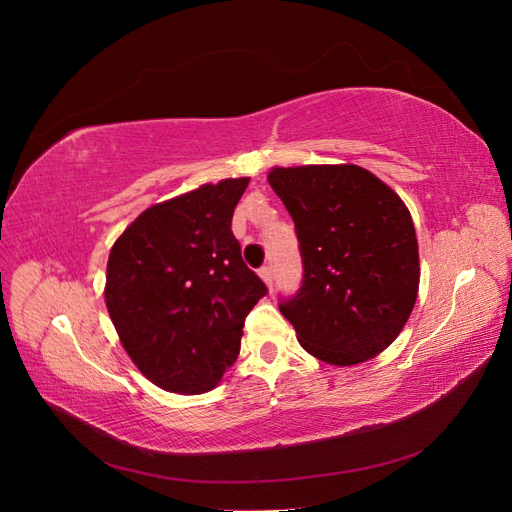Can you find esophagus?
Returning <instances> with one entry per match:
<instances>
[{"mask_svg": "<svg viewBox=\"0 0 512 512\" xmlns=\"http://www.w3.org/2000/svg\"><path fill=\"white\" fill-rule=\"evenodd\" d=\"M258 275H260V280L267 284V288L271 290L273 288V269L271 267H262L260 271H258Z\"/></svg>", "mask_w": 512, "mask_h": 512, "instance_id": "esophagus-1", "label": "esophagus"}]
</instances>
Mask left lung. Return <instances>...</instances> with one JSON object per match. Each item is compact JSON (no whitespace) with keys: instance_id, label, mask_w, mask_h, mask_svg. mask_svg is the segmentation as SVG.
I'll list each match as a JSON object with an SVG mask.
<instances>
[{"instance_id":"obj_1","label":"left lung","mask_w":512,"mask_h":512,"mask_svg":"<svg viewBox=\"0 0 512 512\" xmlns=\"http://www.w3.org/2000/svg\"><path fill=\"white\" fill-rule=\"evenodd\" d=\"M267 179L292 215L305 269L282 316L322 363L374 359L406 327L421 282L406 203L356 164L273 166Z\"/></svg>"}]
</instances>
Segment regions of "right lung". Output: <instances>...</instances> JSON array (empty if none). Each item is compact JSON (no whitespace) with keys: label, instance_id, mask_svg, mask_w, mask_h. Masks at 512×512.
<instances>
[{"label":"right lung","instance_id":"obj_1","mask_svg":"<svg viewBox=\"0 0 512 512\" xmlns=\"http://www.w3.org/2000/svg\"><path fill=\"white\" fill-rule=\"evenodd\" d=\"M247 183H203L145 209L108 254V316L132 363L164 391L215 389L237 361L245 316L267 294L230 230Z\"/></svg>","mask_w":512,"mask_h":512}]
</instances>
